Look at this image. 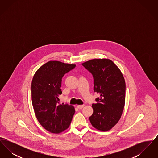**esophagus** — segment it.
<instances>
[{
  "mask_svg": "<svg viewBox=\"0 0 158 158\" xmlns=\"http://www.w3.org/2000/svg\"><path fill=\"white\" fill-rule=\"evenodd\" d=\"M83 106H84V105H79L77 106V107L79 109H82V108H83Z\"/></svg>",
  "mask_w": 158,
  "mask_h": 158,
  "instance_id": "esophagus-1",
  "label": "esophagus"
}]
</instances>
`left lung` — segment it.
Segmentation results:
<instances>
[{"instance_id": "obj_1", "label": "left lung", "mask_w": 158, "mask_h": 158, "mask_svg": "<svg viewBox=\"0 0 158 158\" xmlns=\"http://www.w3.org/2000/svg\"><path fill=\"white\" fill-rule=\"evenodd\" d=\"M92 75L94 90L100 97L92 104L89 117L93 127L98 130H110L120 119L126 98V83L120 70L109 59H93L82 64Z\"/></svg>"}]
</instances>
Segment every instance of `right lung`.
Listing matches in <instances>:
<instances>
[{
  "mask_svg": "<svg viewBox=\"0 0 158 158\" xmlns=\"http://www.w3.org/2000/svg\"><path fill=\"white\" fill-rule=\"evenodd\" d=\"M75 64L50 61L35 72L31 83L32 104L41 125L53 133L67 129L75 110L72 105L60 104L61 79Z\"/></svg>",
  "mask_w": 158,
  "mask_h": 158,
  "instance_id": "right-lung-1",
  "label": "right lung"
}]
</instances>
